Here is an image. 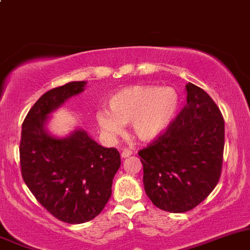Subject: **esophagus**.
<instances>
[{"label": "esophagus", "instance_id": "esophagus-1", "mask_svg": "<svg viewBox=\"0 0 250 250\" xmlns=\"http://www.w3.org/2000/svg\"><path fill=\"white\" fill-rule=\"evenodd\" d=\"M132 154V151H130V149H123L121 151V158H127V157H130Z\"/></svg>", "mask_w": 250, "mask_h": 250}]
</instances>
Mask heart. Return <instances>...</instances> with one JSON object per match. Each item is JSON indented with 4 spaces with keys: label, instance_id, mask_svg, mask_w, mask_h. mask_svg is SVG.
<instances>
[{
    "label": "heart",
    "instance_id": "heart-1",
    "mask_svg": "<svg viewBox=\"0 0 250 250\" xmlns=\"http://www.w3.org/2000/svg\"><path fill=\"white\" fill-rule=\"evenodd\" d=\"M180 98L172 87L130 85L121 88L108 99L109 113L99 109L96 120L108 139L123 134V125L131 124L135 137L151 142L166 134L174 123L179 110Z\"/></svg>",
    "mask_w": 250,
    "mask_h": 250
}]
</instances>
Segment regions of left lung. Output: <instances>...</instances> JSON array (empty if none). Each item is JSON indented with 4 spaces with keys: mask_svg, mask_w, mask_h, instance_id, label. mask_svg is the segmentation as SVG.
Listing matches in <instances>:
<instances>
[{
    "mask_svg": "<svg viewBox=\"0 0 250 250\" xmlns=\"http://www.w3.org/2000/svg\"><path fill=\"white\" fill-rule=\"evenodd\" d=\"M187 105L167 132L139 152L147 196L161 210L182 213L198 206L220 179L225 121L210 96L185 85Z\"/></svg>",
    "mask_w": 250,
    "mask_h": 250,
    "instance_id": "8db88e82",
    "label": "left lung"
}]
</instances>
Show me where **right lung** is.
Here are the masks:
<instances>
[{
  "label": "right lung",
  "mask_w": 250,
  "mask_h": 250,
  "mask_svg": "<svg viewBox=\"0 0 250 250\" xmlns=\"http://www.w3.org/2000/svg\"><path fill=\"white\" fill-rule=\"evenodd\" d=\"M85 81H73L42 94L22 125V177L35 199L60 221L71 225L93 220L111 196L120 154L94 141L83 129L66 136L49 130L51 114L84 91Z\"/></svg>",
  "instance_id": "right-lung-1"
}]
</instances>
